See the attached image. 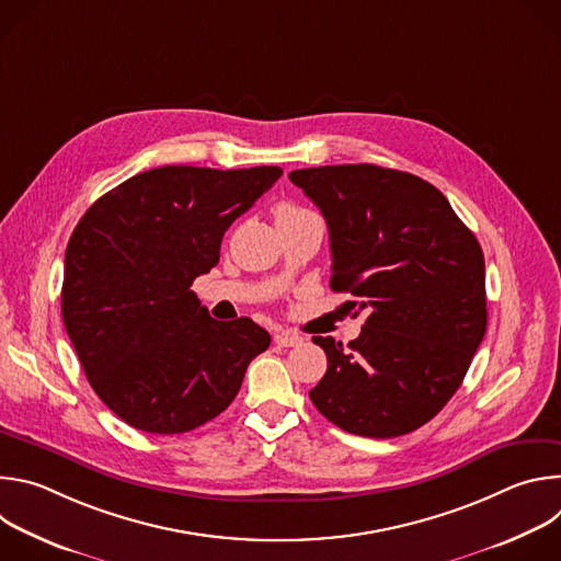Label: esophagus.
Segmentation results:
<instances>
[{"instance_id": "esophagus-1", "label": "esophagus", "mask_w": 561, "mask_h": 561, "mask_svg": "<svg viewBox=\"0 0 561 561\" xmlns=\"http://www.w3.org/2000/svg\"><path fill=\"white\" fill-rule=\"evenodd\" d=\"M301 342H304V337L297 335V333H293V331H282V333L275 335V344H277V346H284V348L297 346V344H301Z\"/></svg>"}]
</instances>
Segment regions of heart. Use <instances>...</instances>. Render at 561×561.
<instances>
[{
	"label": "heart",
	"instance_id": "obj_1",
	"mask_svg": "<svg viewBox=\"0 0 561 561\" xmlns=\"http://www.w3.org/2000/svg\"><path fill=\"white\" fill-rule=\"evenodd\" d=\"M308 215H312V213H310V210H306V208H301V206H295V204H279V206L275 208V217H277V221L297 219V217H308Z\"/></svg>",
	"mask_w": 561,
	"mask_h": 561
}]
</instances>
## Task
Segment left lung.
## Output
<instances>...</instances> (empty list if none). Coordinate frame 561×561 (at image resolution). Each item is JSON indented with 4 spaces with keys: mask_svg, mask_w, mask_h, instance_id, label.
Here are the masks:
<instances>
[{
    "mask_svg": "<svg viewBox=\"0 0 561 561\" xmlns=\"http://www.w3.org/2000/svg\"><path fill=\"white\" fill-rule=\"evenodd\" d=\"M288 178L327 219L331 288L357 297L348 304L368 314L348 348L312 337L329 359L312 404L353 435L413 433L448 404L484 340L482 247L417 175L344 164Z\"/></svg>",
    "mask_w": 561,
    "mask_h": 561,
    "instance_id": "left-lung-1",
    "label": "left lung"
}]
</instances>
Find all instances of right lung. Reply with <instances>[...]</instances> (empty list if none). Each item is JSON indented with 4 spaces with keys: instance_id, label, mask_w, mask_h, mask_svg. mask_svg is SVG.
Returning a JSON list of instances; mask_svg holds the SVG:
<instances>
[{
    "instance_id": "obj_1",
    "label": "right lung",
    "mask_w": 561,
    "mask_h": 561,
    "mask_svg": "<svg viewBox=\"0 0 561 561\" xmlns=\"http://www.w3.org/2000/svg\"><path fill=\"white\" fill-rule=\"evenodd\" d=\"M279 167H162L102 195L75 226L61 317L89 383L128 426L188 433L230 407L271 335L217 322L191 290L219 262L221 237Z\"/></svg>"
}]
</instances>
